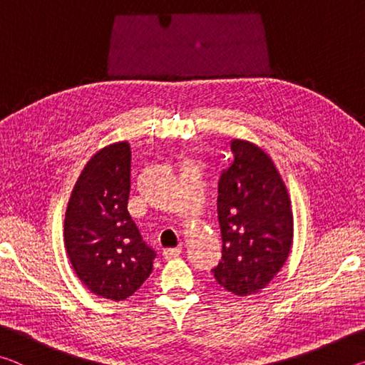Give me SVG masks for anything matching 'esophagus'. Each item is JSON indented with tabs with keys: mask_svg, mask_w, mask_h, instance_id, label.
Here are the masks:
<instances>
[{
	"mask_svg": "<svg viewBox=\"0 0 365 365\" xmlns=\"http://www.w3.org/2000/svg\"><path fill=\"white\" fill-rule=\"evenodd\" d=\"M180 255H182V246H178V248H170V250L163 251L164 259H174V257H178Z\"/></svg>",
	"mask_w": 365,
	"mask_h": 365,
	"instance_id": "34e87169",
	"label": "esophagus"
}]
</instances>
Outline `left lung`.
Instances as JSON below:
<instances>
[{
  "instance_id": "1",
  "label": "left lung",
  "mask_w": 365,
  "mask_h": 365,
  "mask_svg": "<svg viewBox=\"0 0 365 365\" xmlns=\"http://www.w3.org/2000/svg\"><path fill=\"white\" fill-rule=\"evenodd\" d=\"M233 163L219 180L217 215L222 261L212 274L237 296L256 294L287 262L293 245V212L285 182L261 146L232 141Z\"/></svg>"
}]
</instances>
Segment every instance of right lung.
I'll use <instances>...</instances> for the list:
<instances>
[{
    "instance_id": "1",
    "label": "right lung",
    "mask_w": 365,
    "mask_h": 365,
    "mask_svg": "<svg viewBox=\"0 0 365 365\" xmlns=\"http://www.w3.org/2000/svg\"><path fill=\"white\" fill-rule=\"evenodd\" d=\"M130 159L127 141L96 151L77 178L64 219V245L77 277L110 301L137 292L156 256L127 211Z\"/></svg>"
}]
</instances>
